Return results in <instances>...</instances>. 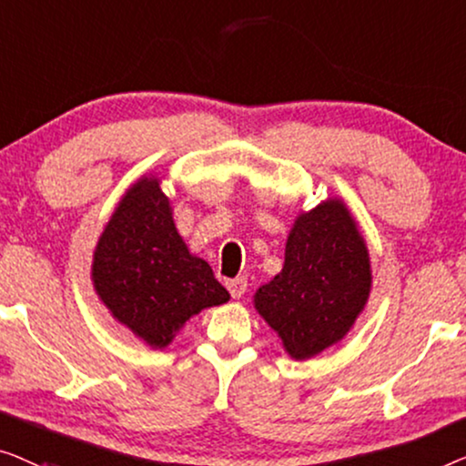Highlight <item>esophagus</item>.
I'll list each match as a JSON object with an SVG mask.
<instances>
[{"mask_svg": "<svg viewBox=\"0 0 466 466\" xmlns=\"http://www.w3.org/2000/svg\"><path fill=\"white\" fill-rule=\"evenodd\" d=\"M226 285H228V291H230V296H232L234 299H238V298L245 296V291H247V279H245V277H238V279L228 280Z\"/></svg>", "mask_w": 466, "mask_h": 466, "instance_id": "obj_1", "label": "esophagus"}]
</instances>
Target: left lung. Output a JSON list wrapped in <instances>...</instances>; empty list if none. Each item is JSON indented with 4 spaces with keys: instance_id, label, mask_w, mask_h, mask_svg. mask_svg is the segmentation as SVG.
<instances>
[{
    "instance_id": "obj_1",
    "label": "left lung",
    "mask_w": 466,
    "mask_h": 466,
    "mask_svg": "<svg viewBox=\"0 0 466 466\" xmlns=\"http://www.w3.org/2000/svg\"><path fill=\"white\" fill-rule=\"evenodd\" d=\"M370 253L342 200L301 213L285 247V266L255 293V308L304 361L339 342L367 304Z\"/></svg>"
}]
</instances>
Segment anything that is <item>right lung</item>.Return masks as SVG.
I'll use <instances>...</instances> for the list:
<instances>
[{"mask_svg":"<svg viewBox=\"0 0 466 466\" xmlns=\"http://www.w3.org/2000/svg\"><path fill=\"white\" fill-rule=\"evenodd\" d=\"M93 283L114 319L154 349L168 346L189 317L230 299L177 232L156 177L137 181L111 215L95 248Z\"/></svg>","mask_w":466,"mask_h":466,"instance_id":"1","label":"right lung"}]
</instances>
